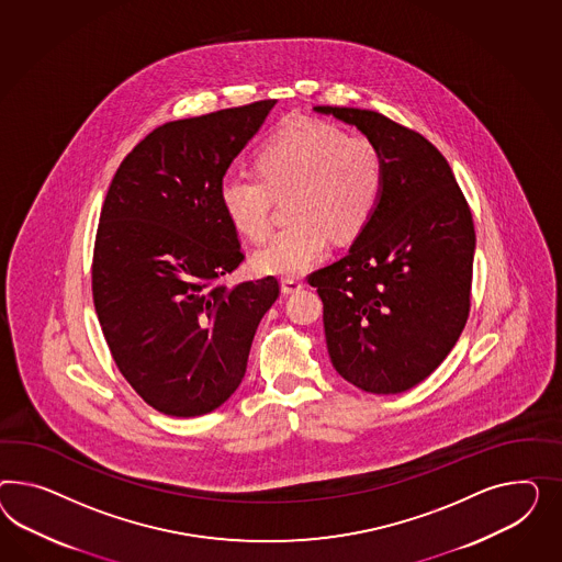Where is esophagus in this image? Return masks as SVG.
<instances>
[{
    "mask_svg": "<svg viewBox=\"0 0 562 562\" xmlns=\"http://www.w3.org/2000/svg\"><path fill=\"white\" fill-rule=\"evenodd\" d=\"M303 290V282L299 278H284L282 280V292L284 294H296Z\"/></svg>",
    "mask_w": 562,
    "mask_h": 562,
    "instance_id": "34e87169",
    "label": "esophagus"
}]
</instances>
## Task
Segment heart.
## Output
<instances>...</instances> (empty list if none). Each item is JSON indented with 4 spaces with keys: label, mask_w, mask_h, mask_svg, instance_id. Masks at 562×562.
Instances as JSON below:
<instances>
[{
    "label": "heart",
    "mask_w": 562,
    "mask_h": 562,
    "mask_svg": "<svg viewBox=\"0 0 562 562\" xmlns=\"http://www.w3.org/2000/svg\"><path fill=\"white\" fill-rule=\"evenodd\" d=\"M259 178L227 176L218 202L233 227L261 239L270 227L272 192L292 186L290 216L254 256L261 273L294 278L323 256L331 233L349 237L376 211L384 188V161L366 137H348L329 122H289L254 155Z\"/></svg>",
    "instance_id": "obj_1"
}]
</instances>
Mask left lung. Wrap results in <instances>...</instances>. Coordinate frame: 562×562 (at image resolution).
I'll use <instances>...</instances> for the list:
<instances>
[{
  "instance_id": "left-lung-1",
  "label": "left lung",
  "mask_w": 562,
  "mask_h": 562,
  "mask_svg": "<svg viewBox=\"0 0 562 562\" xmlns=\"http://www.w3.org/2000/svg\"><path fill=\"white\" fill-rule=\"evenodd\" d=\"M379 147L384 188L348 256L308 278L323 301L339 376L374 395L405 393L454 348L471 308L474 225L448 161L379 112L315 106Z\"/></svg>"
}]
</instances>
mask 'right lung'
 <instances>
[{"label": "right lung", "instance_id": "obj_1", "mask_svg": "<svg viewBox=\"0 0 562 562\" xmlns=\"http://www.w3.org/2000/svg\"><path fill=\"white\" fill-rule=\"evenodd\" d=\"M276 100L167 122L122 161L93 247L91 292L122 376L153 409L196 417L245 376L273 276L235 286L243 261L218 186Z\"/></svg>", "mask_w": 562, "mask_h": 562}]
</instances>
